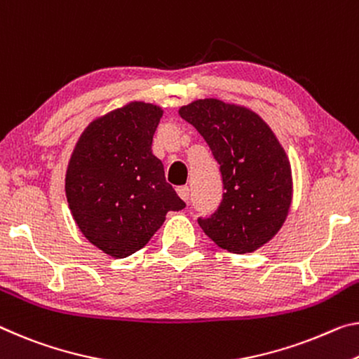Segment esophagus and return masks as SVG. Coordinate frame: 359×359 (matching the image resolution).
I'll return each mask as SVG.
<instances>
[{"mask_svg":"<svg viewBox=\"0 0 359 359\" xmlns=\"http://www.w3.org/2000/svg\"><path fill=\"white\" fill-rule=\"evenodd\" d=\"M177 195L182 198V200H184L185 203L189 201V198H190V189L187 185H184V187H179L177 189Z\"/></svg>","mask_w":359,"mask_h":359,"instance_id":"1","label":"esophagus"}]
</instances>
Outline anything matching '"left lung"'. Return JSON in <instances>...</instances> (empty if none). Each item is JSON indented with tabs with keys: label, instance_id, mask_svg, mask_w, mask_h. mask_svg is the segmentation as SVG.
I'll list each match as a JSON object with an SVG mask.
<instances>
[{
	"label": "left lung",
	"instance_id": "obj_1",
	"mask_svg": "<svg viewBox=\"0 0 359 359\" xmlns=\"http://www.w3.org/2000/svg\"><path fill=\"white\" fill-rule=\"evenodd\" d=\"M220 164L224 200L203 231L231 254L254 252L273 240L292 203L289 158L271 128L251 108L198 99L179 108Z\"/></svg>",
	"mask_w": 359,
	"mask_h": 359
}]
</instances>
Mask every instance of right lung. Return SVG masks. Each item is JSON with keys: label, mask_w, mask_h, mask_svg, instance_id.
I'll use <instances>...</instances> for the list:
<instances>
[{"label": "right lung", "mask_w": 359, "mask_h": 359, "mask_svg": "<svg viewBox=\"0 0 359 359\" xmlns=\"http://www.w3.org/2000/svg\"><path fill=\"white\" fill-rule=\"evenodd\" d=\"M164 110L133 100L90 121L65 172L68 208L84 238L115 259L137 252L185 203L151 151Z\"/></svg>", "instance_id": "add662e5"}]
</instances>
